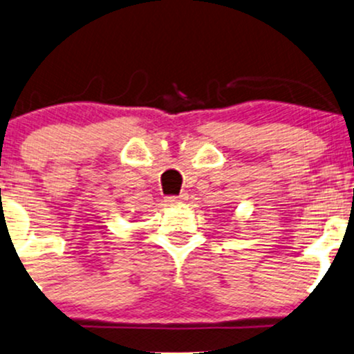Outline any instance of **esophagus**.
Wrapping results in <instances>:
<instances>
[{
  "instance_id": "obj_1",
  "label": "esophagus",
  "mask_w": 354,
  "mask_h": 354,
  "mask_svg": "<svg viewBox=\"0 0 354 354\" xmlns=\"http://www.w3.org/2000/svg\"><path fill=\"white\" fill-rule=\"evenodd\" d=\"M184 201H185L184 195H180V197H167V198H165V205H169V207H177L178 203H182Z\"/></svg>"
}]
</instances>
